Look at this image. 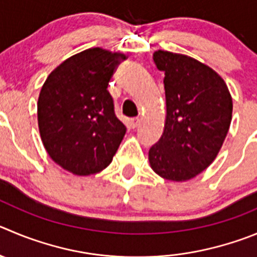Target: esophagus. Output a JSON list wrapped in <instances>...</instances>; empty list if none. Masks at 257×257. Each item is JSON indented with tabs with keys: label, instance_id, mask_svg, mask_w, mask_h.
<instances>
[{
	"label": "esophagus",
	"instance_id": "esophagus-1",
	"mask_svg": "<svg viewBox=\"0 0 257 257\" xmlns=\"http://www.w3.org/2000/svg\"><path fill=\"white\" fill-rule=\"evenodd\" d=\"M140 124H141V120L138 119V117H134V119H132V120L129 121V125H131L133 129L137 128V126L140 125Z\"/></svg>",
	"mask_w": 257,
	"mask_h": 257
}]
</instances>
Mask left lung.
<instances>
[{
  "mask_svg": "<svg viewBox=\"0 0 257 257\" xmlns=\"http://www.w3.org/2000/svg\"><path fill=\"white\" fill-rule=\"evenodd\" d=\"M153 62L165 72L166 119L148 160L158 176L183 183L209 167L219 153L231 125L232 96L219 74L193 57L160 49Z\"/></svg>",
  "mask_w": 257,
  "mask_h": 257,
  "instance_id": "obj_1",
  "label": "left lung"
}]
</instances>
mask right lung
Instances as JSON below:
<instances>
[{"label":"right lung","instance_id":"add662e5","mask_svg":"<svg viewBox=\"0 0 257 257\" xmlns=\"http://www.w3.org/2000/svg\"><path fill=\"white\" fill-rule=\"evenodd\" d=\"M120 52L90 48L62 62L45 80L38 99V125L53 161L77 176L106 169L125 126L107 91Z\"/></svg>","mask_w":257,"mask_h":257}]
</instances>
